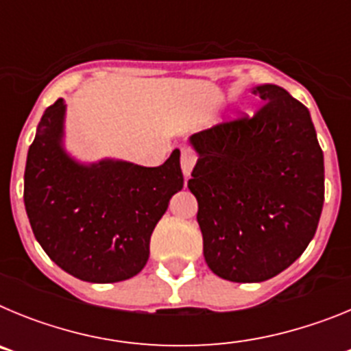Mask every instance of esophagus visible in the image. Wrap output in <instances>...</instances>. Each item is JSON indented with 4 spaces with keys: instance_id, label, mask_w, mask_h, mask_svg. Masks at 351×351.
<instances>
[{
    "instance_id": "esophagus-1",
    "label": "esophagus",
    "mask_w": 351,
    "mask_h": 351,
    "mask_svg": "<svg viewBox=\"0 0 351 351\" xmlns=\"http://www.w3.org/2000/svg\"><path fill=\"white\" fill-rule=\"evenodd\" d=\"M195 163H197V156H195V154L191 153L190 149H182V153H181V169H182V173H184L186 179L190 178V173H191V170H193Z\"/></svg>"
}]
</instances>
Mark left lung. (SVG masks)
<instances>
[{"label":"left lung","mask_w":351,"mask_h":351,"mask_svg":"<svg viewBox=\"0 0 351 351\" xmlns=\"http://www.w3.org/2000/svg\"><path fill=\"white\" fill-rule=\"evenodd\" d=\"M263 107L190 137L188 188L198 202L204 258L235 283L271 280L315 237L324 207V153L311 114L287 89L253 88Z\"/></svg>","instance_id":"left-lung-1"}]
</instances>
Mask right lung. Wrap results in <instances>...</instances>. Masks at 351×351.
I'll list each match as a JSON object with an SVG mask.
<instances>
[{
  "label": "right lung",
  "mask_w": 351,
  "mask_h": 351,
  "mask_svg": "<svg viewBox=\"0 0 351 351\" xmlns=\"http://www.w3.org/2000/svg\"><path fill=\"white\" fill-rule=\"evenodd\" d=\"M63 98L45 108L24 172V206L36 241L64 272L89 283L137 276L154 226L182 190L173 149L160 167L104 158L79 161L64 147Z\"/></svg>",
  "instance_id": "add662e5"
}]
</instances>
